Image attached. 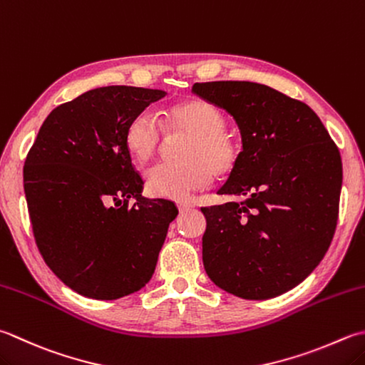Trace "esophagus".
Returning a JSON list of instances; mask_svg holds the SVG:
<instances>
[{
	"mask_svg": "<svg viewBox=\"0 0 365 365\" xmlns=\"http://www.w3.org/2000/svg\"><path fill=\"white\" fill-rule=\"evenodd\" d=\"M177 207H178V210H180L182 213L188 212V210H191V209H195V205L190 204V202H180V204H177Z\"/></svg>",
	"mask_w": 365,
	"mask_h": 365,
	"instance_id": "34e87169",
	"label": "esophagus"
}]
</instances>
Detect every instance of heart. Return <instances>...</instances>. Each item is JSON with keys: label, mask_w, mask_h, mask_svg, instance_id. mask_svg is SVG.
Returning a JSON list of instances; mask_svg holds the SVG:
<instances>
[{"label": "heart", "mask_w": 365, "mask_h": 365, "mask_svg": "<svg viewBox=\"0 0 365 365\" xmlns=\"http://www.w3.org/2000/svg\"><path fill=\"white\" fill-rule=\"evenodd\" d=\"M166 117L170 130L191 134L182 153L187 161L155 164L145 173V182L153 196L185 201L192 192L209 187L213 174H230L237 163L239 150L232 135L225 131L223 113L204 99L169 107ZM163 139L161 120L150 109L135 113L125 131L128 150L140 161L152 158Z\"/></svg>", "instance_id": "heart-1"}]
</instances>
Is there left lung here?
Segmentation results:
<instances>
[{"mask_svg": "<svg viewBox=\"0 0 365 365\" xmlns=\"http://www.w3.org/2000/svg\"><path fill=\"white\" fill-rule=\"evenodd\" d=\"M234 117L242 138L218 195L239 201L201 209L202 261L231 294L262 301L297 287L324 258L337 226L339 148L309 106L255 82L192 85Z\"/></svg>", "mask_w": 365, "mask_h": 365, "instance_id": "left-lung-1", "label": "left lung"}]
</instances>
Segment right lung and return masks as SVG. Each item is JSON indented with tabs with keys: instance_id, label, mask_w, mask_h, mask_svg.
I'll return each mask as SVG.
<instances>
[{
	"instance_id": "right-lung-1",
	"label": "right lung",
	"mask_w": 365,
	"mask_h": 365,
	"mask_svg": "<svg viewBox=\"0 0 365 365\" xmlns=\"http://www.w3.org/2000/svg\"><path fill=\"white\" fill-rule=\"evenodd\" d=\"M166 95L126 85L85 91L48 113L26 156L36 245L52 272L85 297H125L155 272L178 210L142 196L125 131L135 113Z\"/></svg>"
}]
</instances>
